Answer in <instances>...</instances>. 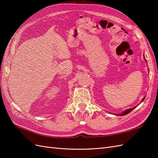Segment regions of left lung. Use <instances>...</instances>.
Listing matches in <instances>:
<instances>
[{
    "label": "left lung",
    "mask_w": 158,
    "mask_h": 158,
    "mask_svg": "<svg viewBox=\"0 0 158 158\" xmlns=\"http://www.w3.org/2000/svg\"><path fill=\"white\" fill-rule=\"evenodd\" d=\"M144 99V98L142 99V101ZM136 107H133V108H131V109H127V110H125V111H124L123 113H121V114H118V115H121V116H123V115H125V114H128V113H130L131 111H132V110L134 109H135Z\"/></svg>",
    "instance_id": "1"
}]
</instances>
